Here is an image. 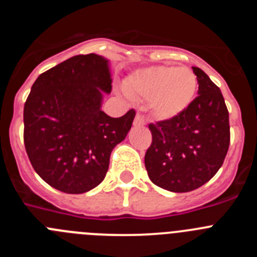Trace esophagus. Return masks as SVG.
<instances>
[{"instance_id": "esophagus-1", "label": "esophagus", "mask_w": 257, "mask_h": 257, "mask_svg": "<svg viewBox=\"0 0 257 257\" xmlns=\"http://www.w3.org/2000/svg\"><path fill=\"white\" fill-rule=\"evenodd\" d=\"M145 124V119L142 114H136L135 119H134V126L135 127H140V126H144Z\"/></svg>"}]
</instances>
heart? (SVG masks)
Here are the masks:
<instances>
[{"instance_id": "obj_1", "label": "heart", "mask_w": 257, "mask_h": 257, "mask_svg": "<svg viewBox=\"0 0 257 257\" xmlns=\"http://www.w3.org/2000/svg\"><path fill=\"white\" fill-rule=\"evenodd\" d=\"M198 81L188 67L152 65L135 70L124 81V91L135 99H148L152 114L167 121L192 104Z\"/></svg>"}]
</instances>
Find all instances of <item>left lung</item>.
<instances>
[{
	"label": "left lung",
	"instance_id": "obj_1",
	"mask_svg": "<svg viewBox=\"0 0 257 257\" xmlns=\"http://www.w3.org/2000/svg\"><path fill=\"white\" fill-rule=\"evenodd\" d=\"M192 69L198 96L178 117L149 124L153 140L144 158L149 179L175 193L192 192L211 180L230 142L229 113L220 88L203 70Z\"/></svg>",
	"mask_w": 257,
	"mask_h": 257
}]
</instances>
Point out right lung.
Wrapping results in <instances>:
<instances>
[{"label": "right lung", "mask_w": 257, "mask_h": 257, "mask_svg": "<svg viewBox=\"0 0 257 257\" xmlns=\"http://www.w3.org/2000/svg\"><path fill=\"white\" fill-rule=\"evenodd\" d=\"M109 60L76 55L40 74L24 105V145L35 171L52 188L81 194L105 178L110 153L133 126L135 110L112 118Z\"/></svg>", "instance_id": "right-lung-1"}]
</instances>
